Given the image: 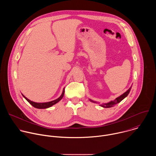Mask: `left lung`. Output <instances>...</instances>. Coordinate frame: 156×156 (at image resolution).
<instances>
[{
	"instance_id": "8db88e82",
	"label": "left lung",
	"mask_w": 156,
	"mask_h": 156,
	"mask_svg": "<svg viewBox=\"0 0 156 156\" xmlns=\"http://www.w3.org/2000/svg\"><path fill=\"white\" fill-rule=\"evenodd\" d=\"M131 87H132V85L131 86V87L128 89V90L126 92H125L123 94H122L120 95V96H119V97H117V98H115V99H114V100H113V101H110V102H107V103H103V104H99V105L101 106V107H104V108H109V107L114 106L115 104H117L120 102L123 99H124L128 95V94H129V92H130ZM89 100H90L91 102H93V103L100 104V103H99V102H96V101H93V100H91V99H89Z\"/></svg>"
}]
</instances>
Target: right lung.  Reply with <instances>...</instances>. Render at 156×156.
I'll return each mask as SVG.
<instances>
[{"instance_id": "right-lung-1", "label": "right lung", "mask_w": 156, "mask_h": 156, "mask_svg": "<svg viewBox=\"0 0 156 156\" xmlns=\"http://www.w3.org/2000/svg\"><path fill=\"white\" fill-rule=\"evenodd\" d=\"M64 93H65V88L63 89V91H62V93L61 94V96L57 98V99H55L54 101H49V102H33L30 99H28L27 98H26L23 94H21L22 96H23V98L31 105H33L34 107L36 108H49L51 107H52V105H54V104H57V102H58L63 97V95H64Z\"/></svg>"}]
</instances>
